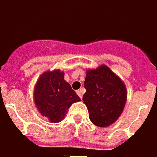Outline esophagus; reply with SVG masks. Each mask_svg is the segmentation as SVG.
<instances>
[{
    "label": "esophagus",
    "mask_w": 157,
    "mask_h": 157,
    "mask_svg": "<svg viewBox=\"0 0 157 157\" xmlns=\"http://www.w3.org/2000/svg\"><path fill=\"white\" fill-rule=\"evenodd\" d=\"M76 93L78 94V95L80 97V99H82V98H83V89H80V90H77Z\"/></svg>",
    "instance_id": "34e87169"
}]
</instances>
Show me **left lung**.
<instances>
[{
	"label": "left lung",
	"instance_id": "obj_1",
	"mask_svg": "<svg viewBox=\"0 0 157 157\" xmlns=\"http://www.w3.org/2000/svg\"><path fill=\"white\" fill-rule=\"evenodd\" d=\"M86 92L83 103L91 122L99 127H108L117 121L127 99L125 84L105 64L88 69L84 81Z\"/></svg>",
	"mask_w": 157,
	"mask_h": 157
}]
</instances>
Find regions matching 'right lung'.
<instances>
[{"instance_id":"1","label":"right lung","mask_w":157,"mask_h":157,"mask_svg":"<svg viewBox=\"0 0 157 157\" xmlns=\"http://www.w3.org/2000/svg\"><path fill=\"white\" fill-rule=\"evenodd\" d=\"M33 99L40 114L52 123L63 120L71 105L81 101L64 80V72L59 69L46 71L41 74L34 87Z\"/></svg>"}]
</instances>
